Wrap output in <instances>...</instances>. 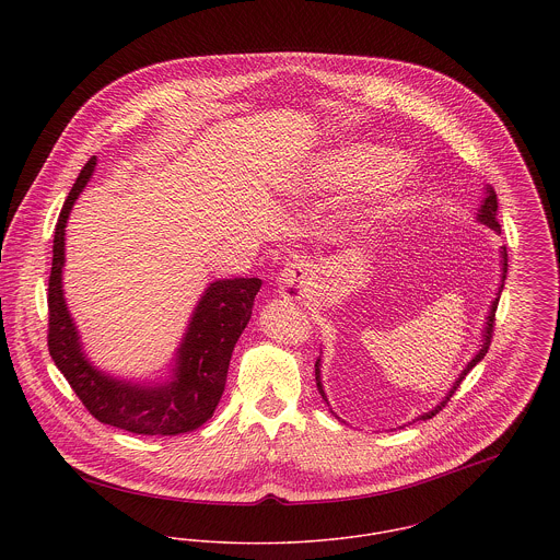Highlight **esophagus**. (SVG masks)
<instances>
[{
    "label": "esophagus",
    "instance_id": "34e87169",
    "mask_svg": "<svg viewBox=\"0 0 560 560\" xmlns=\"http://www.w3.org/2000/svg\"><path fill=\"white\" fill-rule=\"evenodd\" d=\"M311 265L304 260L287 262V267L278 273V289L287 298H295L311 284Z\"/></svg>",
    "mask_w": 560,
    "mask_h": 560
}]
</instances>
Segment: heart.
Here are the masks:
<instances>
[{"label":"heart","mask_w":560,"mask_h":560,"mask_svg":"<svg viewBox=\"0 0 560 560\" xmlns=\"http://www.w3.org/2000/svg\"><path fill=\"white\" fill-rule=\"evenodd\" d=\"M395 160V153L380 147H355L329 153L293 178V194H313L345 183L373 180V194L380 205L399 209L416 187V167L409 161Z\"/></svg>","instance_id":"1"}]
</instances>
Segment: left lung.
Masks as SVG:
<instances>
[{"mask_svg":"<svg viewBox=\"0 0 560 560\" xmlns=\"http://www.w3.org/2000/svg\"><path fill=\"white\" fill-rule=\"evenodd\" d=\"M495 215H498V198H495V191L487 185L485 187V198H482V202H480L479 213H477V222L480 224H485L487 229H491L493 233H498L500 235V224H498V220H495ZM500 284H498V293H495V298H493V302H491V306H489V313H487V319H485V327H482V331H480V345L479 351H477V355L466 364V369L459 373V377L455 380V384H453V388L446 393V397L440 400L433 409H429V411H424L422 416H418L416 420H427V418H433L448 400L451 397L455 395V390L459 388V384L466 380V375L479 364L480 360L485 358V353H487V349H489V342H491V334H493V323H495V308H498V302H500V293H502V289H504V280H506V247L502 245L500 247ZM315 380H317V388H319L320 397L323 400L327 402V397H325V390H323V382H320V355L317 358V364H315ZM329 405V402H327Z\"/></svg>","mask_w":560,"mask_h":560,"instance_id":"obj_1","label":"left lung"}]
</instances>
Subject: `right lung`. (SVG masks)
Masks as SVG:
<instances>
[{
  "instance_id": "1",
  "label": "right lung",
  "mask_w": 560,
  "mask_h": 560,
  "mask_svg": "<svg viewBox=\"0 0 560 560\" xmlns=\"http://www.w3.org/2000/svg\"><path fill=\"white\" fill-rule=\"evenodd\" d=\"M96 158L81 167L80 176L60 211L54 235L49 276V353L85 409L103 424L138 435H178L205 424L222 399L229 364L241 331L249 323L258 278H224L211 282L200 295L165 382H131L96 369L83 351L78 325L69 313L62 269L67 222L85 189Z\"/></svg>"
}]
</instances>
